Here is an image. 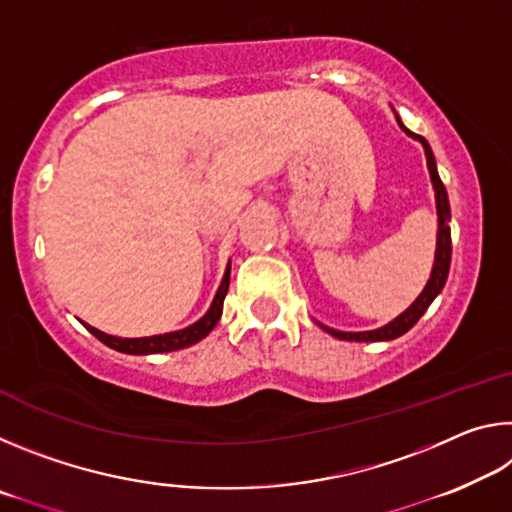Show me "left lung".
<instances>
[{"mask_svg": "<svg viewBox=\"0 0 512 512\" xmlns=\"http://www.w3.org/2000/svg\"><path fill=\"white\" fill-rule=\"evenodd\" d=\"M397 121H400V117H397ZM400 126L404 128L406 135L418 137V140L424 146V153H427V167H429V173H431L433 189H436V205H438V248H436V262H433L431 277H429L427 287H424V291L418 296V300H415L413 305L406 309L402 316H397L393 323H388L386 327H379V329H375V332H336V329H329L325 325H320L327 334H332V336H336V339H341V341H393V339H397V336H402V334L409 332V329L415 323H418L424 311L429 309L433 298H436L438 293L443 291L445 282H447L449 264H452V230H449V198H447V189L443 185V180H440V176H438L436 160H433L431 146L427 144V140H424V137L411 133L409 128L402 124V121H400Z\"/></svg>", "mask_w": 512, "mask_h": 512, "instance_id": "8db88e82", "label": "left lung"}]
</instances>
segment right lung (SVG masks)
<instances>
[{
  "label": "right lung",
  "instance_id": "add662e5",
  "mask_svg": "<svg viewBox=\"0 0 512 512\" xmlns=\"http://www.w3.org/2000/svg\"><path fill=\"white\" fill-rule=\"evenodd\" d=\"M230 287V266L228 271L223 275V282L219 291H216L214 302L207 314L198 320V323L189 325L185 329H180V332H171V334H158V336H144V339H119V336H110V334H103L99 329H94L90 325H85L90 329V332L97 336L101 343H106L108 348L117 350V352H124V354H155V352H173V350H183L189 348V345L198 343L201 339H205L207 334L212 332L214 325L219 323L221 318V311H223V300H225V293H228Z\"/></svg>",
  "mask_w": 512,
  "mask_h": 512
}]
</instances>
